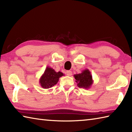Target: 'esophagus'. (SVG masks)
I'll use <instances>...</instances> for the list:
<instances>
[{
	"mask_svg": "<svg viewBox=\"0 0 132 132\" xmlns=\"http://www.w3.org/2000/svg\"><path fill=\"white\" fill-rule=\"evenodd\" d=\"M66 74H67V76H70L72 75V72L71 71H67L66 72Z\"/></svg>",
	"mask_w": 132,
	"mask_h": 132,
	"instance_id": "34e87169",
	"label": "esophagus"
}]
</instances>
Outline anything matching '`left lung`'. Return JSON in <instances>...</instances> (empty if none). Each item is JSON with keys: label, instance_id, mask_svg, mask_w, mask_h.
<instances>
[{"label": "left lung", "instance_id": "left-lung-1", "mask_svg": "<svg viewBox=\"0 0 132 132\" xmlns=\"http://www.w3.org/2000/svg\"><path fill=\"white\" fill-rule=\"evenodd\" d=\"M74 78L77 85L80 88L89 89L93 84L92 75L88 69H86L81 72V73L74 75Z\"/></svg>", "mask_w": 132, "mask_h": 132}]
</instances>
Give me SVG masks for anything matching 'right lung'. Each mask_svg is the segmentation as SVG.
<instances>
[{"label": "right lung", "mask_w": 132, "mask_h": 132, "mask_svg": "<svg viewBox=\"0 0 132 132\" xmlns=\"http://www.w3.org/2000/svg\"><path fill=\"white\" fill-rule=\"evenodd\" d=\"M64 76L61 72H56L51 67H47L44 73L39 79V84L41 87L45 89L51 88L58 83L60 77Z\"/></svg>", "instance_id": "1"}]
</instances>
